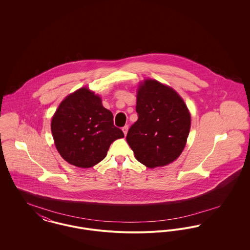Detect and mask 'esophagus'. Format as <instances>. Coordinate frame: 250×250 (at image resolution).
I'll list each match as a JSON object with an SVG mask.
<instances>
[{
    "mask_svg": "<svg viewBox=\"0 0 250 250\" xmlns=\"http://www.w3.org/2000/svg\"><path fill=\"white\" fill-rule=\"evenodd\" d=\"M127 131H128V125H125V126L123 127V132H124V134H125V135H126Z\"/></svg>",
    "mask_w": 250,
    "mask_h": 250,
    "instance_id": "1",
    "label": "esophagus"
}]
</instances>
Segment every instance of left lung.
Returning a JSON list of instances; mask_svg holds the SVG:
<instances>
[{
	"label": "left lung",
	"mask_w": 250,
	"mask_h": 250,
	"mask_svg": "<svg viewBox=\"0 0 250 250\" xmlns=\"http://www.w3.org/2000/svg\"><path fill=\"white\" fill-rule=\"evenodd\" d=\"M136 111L126 141L136 159L150 168L168 165L182 154L190 131L191 116L183 98L155 80L141 83Z\"/></svg>",
	"instance_id": "1"
}]
</instances>
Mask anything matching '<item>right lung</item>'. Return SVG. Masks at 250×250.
<instances>
[{"label":"right lung","mask_w":250,"mask_h":250,"mask_svg":"<svg viewBox=\"0 0 250 250\" xmlns=\"http://www.w3.org/2000/svg\"><path fill=\"white\" fill-rule=\"evenodd\" d=\"M51 132L61 156L79 167H91L102 161L110 144L125 137L100 96L85 87L61 102L51 120Z\"/></svg>","instance_id":"obj_1"}]
</instances>
